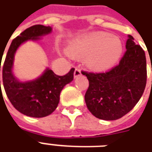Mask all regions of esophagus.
I'll list each match as a JSON object with an SVG mask.
<instances>
[{"mask_svg":"<svg viewBox=\"0 0 152 152\" xmlns=\"http://www.w3.org/2000/svg\"><path fill=\"white\" fill-rule=\"evenodd\" d=\"M81 74H82V72L79 69H75V70H74V78H78V76H80Z\"/></svg>","mask_w":152,"mask_h":152,"instance_id":"1","label":"esophagus"}]
</instances>
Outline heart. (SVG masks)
<instances>
[{"label":"heart","instance_id":"obj_1","mask_svg":"<svg viewBox=\"0 0 152 152\" xmlns=\"http://www.w3.org/2000/svg\"><path fill=\"white\" fill-rule=\"evenodd\" d=\"M123 44L115 35L97 32L74 40L69 45V54L83 58L86 65L94 70H104L115 64L121 56Z\"/></svg>","mask_w":152,"mask_h":152}]
</instances>
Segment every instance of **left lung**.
Listing matches in <instances>:
<instances>
[{
	"label": "left lung",
	"instance_id": "left-lung-1",
	"mask_svg": "<svg viewBox=\"0 0 152 152\" xmlns=\"http://www.w3.org/2000/svg\"><path fill=\"white\" fill-rule=\"evenodd\" d=\"M82 74L89 81L85 94L89 111L100 119L116 120L129 112L142 96L147 83L145 52L129 35L119 65L106 73Z\"/></svg>",
	"mask_w": 152,
	"mask_h": 152
}]
</instances>
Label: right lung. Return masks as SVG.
Masks as SVG:
<instances>
[{"instance_id":"right-lung-1","label":"right lung","mask_w":152,"mask_h":152,"mask_svg":"<svg viewBox=\"0 0 152 152\" xmlns=\"http://www.w3.org/2000/svg\"><path fill=\"white\" fill-rule=\"evenodd\" d=\"M51 32V27L41 24L24 30L12 41L3 65V85L10 102L17 110L29 117L42 118L50 115L58 106L62 89L74 79V69L59 76L47 68L38 78L28 81H20L13 73L18 48L27 41L37 42Z\"/></svg>"}]
</instances>
